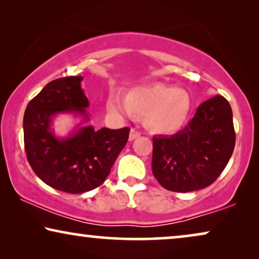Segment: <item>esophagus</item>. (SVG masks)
Returning a JSON list of instances; mask_svg holds the SVG:
<instances>
[{
	"label": "esophagus",
	"instance_id": "obj_1",
	"mask_svg": "<svg viewBox=\"0 0 259 259\" xmlns=\"http://www.w3.org/2000/svg\"><path fill=\"white\" fill-rule=\"evenodd\" d=\"M138 137H140V132H139V131H137L136 128L131 130V132H130V140L132 141V140H134V139H137Z\"/></svg>",
	"mask_w": 259,
	"mask_h": 259
}]
</instances>
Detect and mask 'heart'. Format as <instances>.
<instances>
[{"instance_id":"1","label":"heart","mask_w":259,"mask_h":259,"mask_svg":"<svg viewBox=\"0 0 259 259\" xmlns=\"http://www.w3.org/2000/svg\"><path fill=\"white\" fill-rule=\"evenodd\" d=\"M189 106L185 92L162 83L132 88L127 97L112 92L107 98V108L113 114L133 116L137 112L145 113L147 125L159 132L177 128L186 118Z\"/></svg>"}]
</instances>
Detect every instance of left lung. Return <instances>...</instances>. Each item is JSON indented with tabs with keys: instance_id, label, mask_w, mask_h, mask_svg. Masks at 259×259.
<instances>
[{
	"instance_id": "obj_1",
	"label": "left lung",
	"mask_w": 259,
	"mask_h": 259,
	"mask_svg": "<svg viewBox=\"0 0 259 259\" xmlns=\"http://www.w3.org/2000/svg\"><path fill=\"white\" fill-rule=\"evenodd\" d=\"M235 144L231 106L215 95L197 108L179 132L153 137L152 172L164 189L173 192L205 189L226 167Z\"/></svg>"
}]
</instances>
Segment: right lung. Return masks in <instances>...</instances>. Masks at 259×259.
Listing matches in <instances>:
<instances>
[{"mask_svg": "<svg viewBox=\"0 0 259 259\" xmlns=\"http://www.w3.org/2000/svg\"><path fill=\"white\" fill-rule=\"evenodd\" d=\"M82 76H66L47 83L31 99L23 118L24 148L38 178L53 189L73 194L100 186L128 140V127L95 130L90 120L88 99L81 88ZM72 112L83 121L66 138L51 130L58 114Z\"/></svg>", "mask_w": 259, "mask_h": 259, "instance_id": "right-lung-1", "label": "right lung"}]
</instances>
